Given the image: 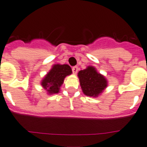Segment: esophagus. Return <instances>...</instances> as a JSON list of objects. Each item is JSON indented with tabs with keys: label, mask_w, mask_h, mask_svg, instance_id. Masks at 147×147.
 Segmentation results:
<instances>
[{
	"label": "esophagus",
	"mask_w": 147,
	"mask_h": 147,
	"mask_svg": "<svg viewBox=\"0 0 147 147\" xmlns=\"http://www.w3.org/2000/svg\"><path fill=\"white\" fill-rule=\"evenodd\" d=\"M72 70L74 74H77L78 73V67H73L72 68Z\"/></svg>",
	"instance_id": "34e87169"
}]
</instances>
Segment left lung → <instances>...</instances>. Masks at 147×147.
<instances>
[{"label": "left lung", "instance_id": "left-lung-1", "mask_svg": "<svg viewBox=\"0 0 147 147\" xmlns=\"http://www.w3.org/2000/svg\"><path fill=\"white\" fill-rule=\"evenodd\" d=\"M80 86L86 96H97L107 87V80L96 72L94 67H88L78 72Z\"/></svg>", "mask_w": 147, "mask_h": 147}]
</instances>
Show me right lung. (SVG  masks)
<instances>
[{
  "label": "right lung",
  "instance_id": "1",
  "mask_svg": "<svg viewBox=\"0 0 147 147\" xmlns=\"http://www.w3.org/2000/svg\"><path fill=\"white\" fill-rule=\"evenodd\" d=\"M72 74V69L67 64H55L46 75L42 86L50 94L59 93L65 77Z\"/></svg>",
  "mask_w": 147,
  "mask_h": 147
}]
</instances>
